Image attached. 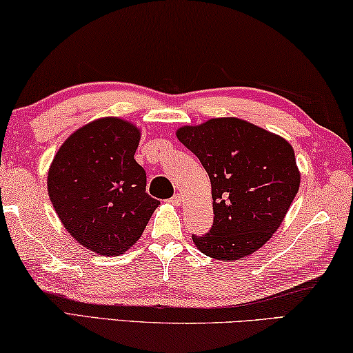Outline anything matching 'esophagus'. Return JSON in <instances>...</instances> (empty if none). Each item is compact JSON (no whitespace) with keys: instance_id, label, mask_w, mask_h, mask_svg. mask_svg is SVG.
<instances>
[{"instance_id":"1","label":"esophagus","mask_w":353,"mask_h":353,"mask_svg":"<svg viewBox=\"0 0 353 353\" xmlns=\"http://www.w3.org/2000/svg\"><path fill=\"white\" fill-rule=\"evenodd\" d=\"M170 201H172V205H175V206H181V203H183V197H181V194H175V195H173V197L170 199Z\"/></svg>"}]
</instances>
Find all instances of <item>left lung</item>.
I'll use <instances>...</instances> for the list:
<instances>
[{"label": "left lung", "mask_w": 353, "mask_h": 353, "mask_svg": "<svg viewBox=\"0 0 353 353\" xmlns=\"http://www.w3.org/2000/svg\"><path fill=\"white\" fill-rule=\"evenodd\" d=\"M176 137L211 181L214 222L210 233L192 236L195 247L225 263L255 253L279 230L299 192L291 143L238 117L180 126Z\"/></svg>", "instance_id": "8db88e82"}]
</instances>
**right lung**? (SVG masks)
<instances>
[{
  "label": "right lung",
  "mask_w": 353,
  "mask_h": 353,
  "mask_svg": "<svg viewBox=\"0 0 353 353\" xmlns=\"http://www.w3.org/2000/svg\"><path fill=\"white\" fill-rule=\"evenodd\" d=\"M141 130L101 117L65 139L48 169V195L63 228L97 255L119 256L134 245L159 201L145 192L134 159Z\"/></svg>",
  "instance_id": "add662e5"
}]
</instances>
